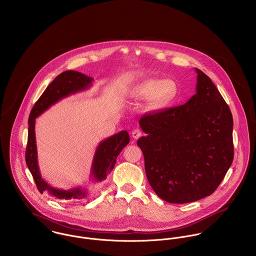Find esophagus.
I'll list each match as a JSON object with an SVG mask.
<instances>
[{"instance_id": "esophagus-1", "label": "esophagus", "mask_w": 256, "mask_h": 256, "mask_svg": "<svg viewBox=\"0 0 256 256\" xmlns=\"http://www.w3.org/2000/svg\"><path fill=\"white\" fill-rule=\"evenodd\" d=\"M142 136V131L140 130V129H134L133 131H132V137L134 138V139H138V138H140Z\"/></svg>"}]
</instances>
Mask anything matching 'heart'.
Returning a JSON list of instances; mask_svg holds the SVG:
<instances>
[{
    "label": "heart",
    "instance_id": "obj_1",
    "mask_svg": "<svg viewBox=\"0 0 256 256\" xmlns=\"http://www.w3.org/2000/svg\"><path fill=\"white\" fill-rule=\"evenodd\" d=\"M176 90V84L172 80L152 78L143 82L133 96L156 104H166L174 98Z\"/></svg>",
    "mask_w": 256,
    "mask_h": 256
}]
</instances>
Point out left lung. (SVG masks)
Returning a JSON list of instances; mask_svg holds the SVG:
<instances>
[{
	"label": "left lung",
	"instance_id": "1",
	"mask_svg": "<svg viewBox=\"0 0 256 256\" xmlns=\"http://www.w3.org/2000/svg\"><path fill=\"white\" fill-rule=\"evenodd\" d=\"M197 73L196 94L180 106L143 115L137 145L146 178L162 200L183 204L211 195L234 160L232 116L211 78Z\"/></svg>",
	"mask_w": 256,
	"mask_h": 256
}]
</instances>
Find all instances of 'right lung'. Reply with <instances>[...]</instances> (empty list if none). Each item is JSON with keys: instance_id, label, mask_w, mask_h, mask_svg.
<instances>
[{"instance_id": "add662e5", "label": "right lung", "mask_w": 256, "mask_h": 256, "mask_svg": "<svg viewBox=\"0 0 256 256\" xmlns=\"http://www.w3.org/2000/svg\"><path fill=\"white\" fill-rule=\"evenodd\" d=\"M92 82V78L84 74L76 71H65L57 76L46 88L32 110L28 118V138L26 162L40 193L47 192L51 197L60 200H82L88 195V191L86 187L76 186L70 189H58L51 186L41 178L37 160L36 119L59 100L90 88ZM130 137L128 132L122 130L100 143L96 150L90 168V178L94 182H102L106 178L115 166L118 154L124 146L128 145Z\"/></svg>"}]
</instances>
